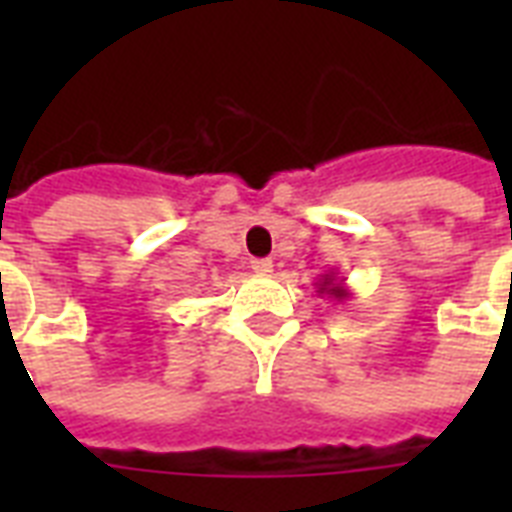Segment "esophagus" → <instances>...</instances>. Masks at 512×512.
I'll list each match as a JSON object with an SVG mask.
<instances>
[{
  "instance_id": "1",
  "label": "esophagus",
  "mask_w": 512,
  "mask_h": 512,
  "mask_svg": "<svg viewBox=\"0 0 512 512\" xmlns=\"http://www.w3.org/2000/svg\"><path fill=\"white\" fill-rule=\"evenodd\" d=\"M252 271L257 273V276H268V273L273 271V263L271 260H252Z\"/></svg>"
}]
</instances>
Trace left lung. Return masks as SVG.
<instances>
[{
  "instance_id": "obj_1",
  "label": "left lung",
  "mask_w": 512,
  "mask_h": 512,
  "mask_svg": "<svg viewBox=\"0 0 512 512\" xmlns=\"http://www.w3.org/2000/svg\"><path fill=\"white\" fill-rule=\"evenodd\" d=\"M316 292H319V297H332L337 303H342V300H348L350 297L348 284H345V279H340L335 271L324 273V276L316 281Z\"/></svg>"
}]
</instances>
